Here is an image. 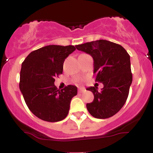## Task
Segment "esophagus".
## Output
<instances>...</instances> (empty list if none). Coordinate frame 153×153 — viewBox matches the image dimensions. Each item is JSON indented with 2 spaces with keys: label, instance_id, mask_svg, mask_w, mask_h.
Returning a JSON list of instances; mask_svg holds the SVG:
<instances>
[{
  "label": "esophagus",
  "instance_id": "esophagus-1",
  "mask_svg": "<svg viewBox=\"0 0 153 153\" xmlns=\"http://www.w3.org/2000/svg\"><path fill=\"white\" fill-rule=\"evenodd\" d=\"M85 88H78V93L79 94H81V93H83L85 91Z\"/></svg>",
  "mask_w": 153,
  "mask_h": 153
}]
</instances>
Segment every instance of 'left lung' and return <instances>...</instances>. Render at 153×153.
Masks as SVG:
<instances>
[{
  "instance_id": "8db88e82",
  "label": "left lung",
  "mask_w": 153,
  "mask_h": 153,
  "mask_svg": "<svg viewBox=\"0 0 153 153\" xmlns=\"http://www.w3.org/2000/svg\"><path fill=\"white\" fill-rule=\"evenodd\" d=\"M77 50L91 54L94 59L95 81L102 82L103 88H88L94 95L87 109L97 119H107L119 111L127 101L132 82L130 56L122 46L100 39L76 45Z\"/></svg>"
}]
</instances>
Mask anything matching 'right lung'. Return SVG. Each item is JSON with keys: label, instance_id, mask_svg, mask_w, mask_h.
Masks as SVG:
<instances>
[{"label": "right lung", "instance_id": "1", "mask_svg": "<svg viewBox=\"0 0 153 153\" xmlns=\"http://www.w3.org/2000/svg\"><path fill=\"white\" fill-rule=\"evenodd\" d=\"M75 50L73 45H48L31 52L22 62L19 88L28 108L42 120L59 122L68 114L77 87L59 90L54 82L62 73L65 59Z\"/></svg>", "mask_w": 153, "mask_h": 153}]
</instances>
